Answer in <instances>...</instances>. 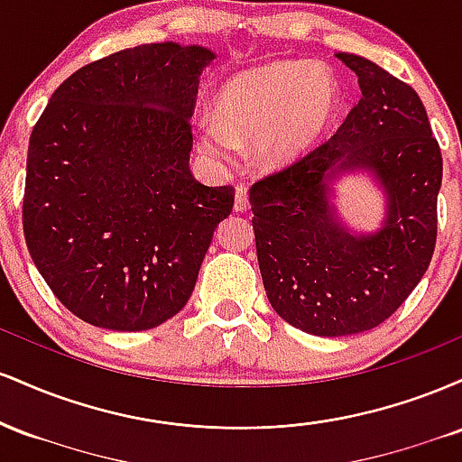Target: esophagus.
<instances>
[{"label":"esophagus","mask_w":462,"mask_h":462,"mask_svg":"<svg viewBox=\"0 0 462 462\" xmlns=\"http://www.w3.org/2000/svg\"><path fill=\"white\" fill-rule=\"evenodd\" d=\"M249 208V195H247V187L238 184L236 193H235V210L236 213H243V210Z\"/></svg>","instance_id":"obj_1"}]
</instances>
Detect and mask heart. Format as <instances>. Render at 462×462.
<instances>
[{
  "label": "heart",
  "mask_w": 462,
  "mask_h": 462,
  "mask_svg": "<svg viewBox=\"0 0 462 462\" xmlns=\"http://www.w3.org/2000/svg\"><path fill=\"white\" fill-rule=\"evenodd\" d=\"M338 108V84L328 69L282 60L236 73L215 93V119L198 124V145L217 164L236 145L263 167H284L319 141Z\"/></svg>",
  "instance_id": "obj_1"
}]
</instances>
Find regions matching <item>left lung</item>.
<instances>
[{
	"instance_id": "1",
	"label": "left lung",
	"mask_w": 462,
	"mask_h": 462,
	"mask_svg": "<svg viewBox=\"0 0 462 462\" xmlns=\"http://www.w3.org/2000/svg\"><path fill=\"white\" fill-rule=\"evenodd\" d=\"M363 97L337 134L249 189L258 267L273 310L315 337L380 326L404 304L432 261L443 158L419 95L384 69L337 54ZM367 168L385 187L387 219L352 236L329 182Z\"/></svg>"
}]
</instances>
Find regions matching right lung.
Instances as JSON below:
<instances>
[{
	"label": "right lung",
	"instance_id": "1",
	"mask_svg": "<svg viewBox=\"0 0 462 462\" xmlns=\"http://www.w3.org/2000/svg\"><path fill=\"white\" fill-rule=\"evenodd\" d=\"M206 47L152 43L71 73L28 147L23 235L73 315L139 332L171 319L195 289L235 189L189 169L190 115Z\"/></svg>",
	"mask_w": 462,
	"mask_h": 462
}]
</instances>
